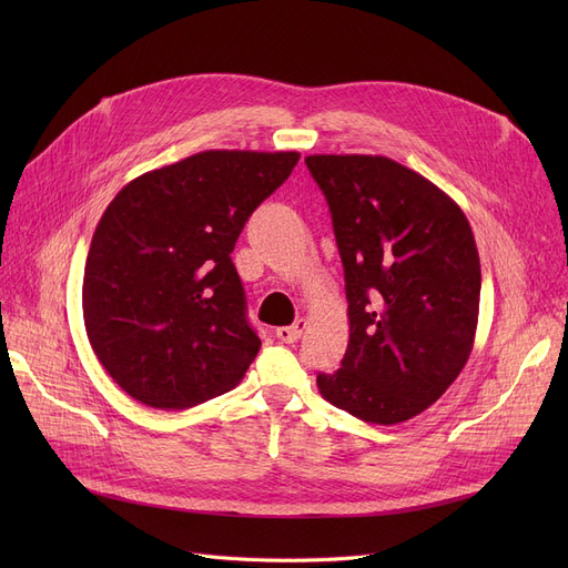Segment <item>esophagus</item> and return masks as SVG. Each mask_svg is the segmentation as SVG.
Returning a JSON list of instances; mask_svg holds the SVG:
<instances>
[{
	"instance_id": "1",
	"label": "esophagus",
	"mask_w": 568,
	"mask_h": 568,
	"mask_svg": "<svg viewBox=\"0 0 568 568\" xmlns=\"http://www.w3.org/2000/svg\"><path fill=\"white\" fill-rule=\"evenodd\" d=\"M306 326H308V322L302 317V320H296V322L290 324V326H278L276 336H278V341H283V343H296V341L302 338V334L306 332Z\"/></svg>"
}]
</instances>
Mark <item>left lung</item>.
<instances>
[{
	"label": "left lung",
	"mask_w": 568,
	"mask_h": 568,
	"mask_svg": "<svg viewBox=\"0 0 568 568\" xmlns=\"http://www.w3.org/2000/svg\"><path fill=\"white\" fill-rule=\"evenodd\" d=\"M334 221L349 343L324 400L366 424L428 409L465 368L479 322L481 262L463 209L386 156L313 154Z\"/></svg>",
	"instance_id": "8db88e82"
}]
</instances>
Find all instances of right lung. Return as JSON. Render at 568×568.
Wrapping results in <instances>:
<instances>
[{
    "instance_id": "add662e5",
    "label": "right lung",
    "mask_w": 568,
    "mask_h": 568,
    "mask_svg": "<svg viewBox=\"0 0 568 568\" xmlns=\"http://www.w3.org/2000/svg\"><path fill=\"white\" fill-rule=\"evenodd\" d=\"M296 152L206 149L114 195L89 246L82 315L108 375L142 405L186 409L242 382L260 349L232 248Z\"/></svg>"
}]
</instances>
